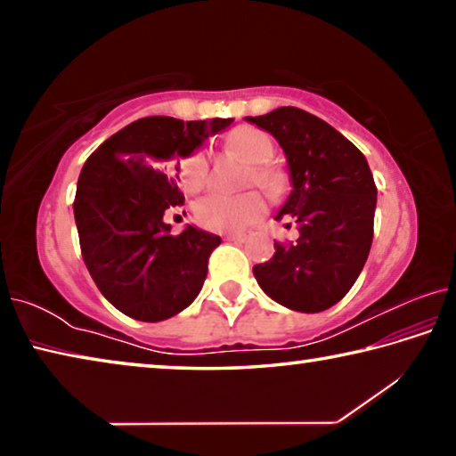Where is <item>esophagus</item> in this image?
I'll use <instances>...</instances> for the list:
<instances>
[{
  "label": "esophagus",
  "instance_id": "34e87169",
  "mask_svg": "<svg viewBox=\"0 0 456 456\" xmlns=\"http://www.w3.org/2000/svg\"><path fill=\"white\" fill-rule=\"evenodd\" d=\"M227 241H235V243H245L247 239H249V233H245V231H241V233H227Z\"/></svg>",
  "mask_w": 456,
  "mask_h": 456
}]
</instances>
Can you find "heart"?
<instances>
[{
  "mask_svg": "<svg viewBox=\"0 0 456 456\" xmlns=\"http://www.w3.org/2000/svg\"><path fill=\"white\" fill-rule=\"evenodd\" d=\"M229 146L237 154L256 165L253 168V179L267 191L277 187V175L269 171L265 163H269L275 152L273 141L264 130L259 128H239L231 134ZM181 181L187 191H200L209 181V157L205 151L192 152L181 167ZM265 205L257 192H245V195H223V192H211V195L200 197L192 215L200 227L217 231V233H237L245 227H249L253 221H257L264 213Z\"/></svg>",
  "mask_w": 456,
  "mask_h": 456,
  "instance_id": "obj_1",
  "label": "heart"
}]
</instances>
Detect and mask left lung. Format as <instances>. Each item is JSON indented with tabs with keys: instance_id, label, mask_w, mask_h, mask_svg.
Listing matches in <instances>:
<instances>
[{
	"instance_id": "8db88e82",
	"label": "left lung",
	"mask_w": 456,
	"mask_h": 456,
	"mask_svg": "<svg viewBox=\"0 0 456 456\" xmlns=\"http://www.w3.org/2000/svg\"><path fill=\"white\" fill-rule=\"evenodd\" d=\"M283 149L291 192L275 219H291L299 239L275 243L253 275L273 302L318 314L350 291L374 235L376 184L368 160L334 126L296 106L247 117Z\"/></svg>"
}]
</instances>
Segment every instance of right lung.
<instances>
[{"mask_svg":"<svg viewBox=\"0 0 456 456\" xmlns=\"http://www.w3.org/2000/svg\"><path fill=\"white\" fill-rule=\"evenodd\" d=\"M233 118L183 122L149 117L90 154L74 199L84 264L100 293L128 318L163 322L189 307L219 235L187 225L171 235L167 209L184 203L179 165Z\"/></svg>","mask_w":456,"mask_h":456,"instance_id":"1","label":"right lung"}]
</instances>
